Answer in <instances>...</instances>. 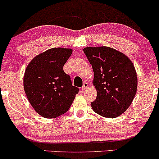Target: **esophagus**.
<instances>
[{
	"label": "esophagus",
	"instance_id": "1",
	"mask_svg": "<svg viewBox=\"0 0 159 159\" xmlns=\"http://www.w3.org/2000/svg\"><path fill=\"white\" fill-rule=\"evenodd\" d=\"M87 87H88V83L85 82V83H84V85H83V87H81V89L82 90H85Z\"/></svg>",
	"mask_w": 159,
	"mask_h": 159
}]
</instances>
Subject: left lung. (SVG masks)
Listing matches in <instances>:
<instances>
[{"instance_id":"obj_1","label":"left lung","mask_w":159,"mask_h":159,"mask_svg":"<svg viewBox=\"0 0 159 159\" xmlns=\"http://www.w3.org/2000/svg\"><path fill=\"white\" fill-rule=\"evenodd\" d=\"M84 52L93 66L97 89L92 108L103 117H118L127 110L136 93L137 75L133 63L110 47H86Z\"/></svg>"}]
</instances>
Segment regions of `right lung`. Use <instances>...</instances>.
I'll use <instances>...</instances> for the list:
<instances>
[{
	"label": "right lung",
	"mask_w": 159,
	"mask_h": 159,
	"mask_svg": "<svg viewBox=\"0 0 159 159\" xmlns=\"http://www.w3.org/2000/svg\"><path fill=\"white\" fill-rule=\"evenodd\" d=\"M71 49L52 48L37 55L29 64L24 87L32 107L42 117L61 116L70 109L79 89L72 86L63 66L72 55Z\"/></svg>",
	"instance_id": "right-lung-1"
}]
</instances>
